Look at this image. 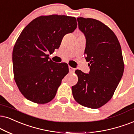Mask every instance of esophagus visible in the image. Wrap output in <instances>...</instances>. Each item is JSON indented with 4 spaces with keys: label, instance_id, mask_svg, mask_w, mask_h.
I'll use <instances>...</instances> for the list:
<instances>
[{
    "label": "esophagus",
    "instance_id": "esophagus-1",
    "mask_svg": "<svg viewBox=\"0 0 134 134\" xmlns=\"http://www.w3.org/2000/svg\"><path fill=\"white\" fill-rule=\"evenodd\" d=\"M69 72L71 73H74L75 72V69L73 68L72 67H70V66H69Z\"/></svg>",
    "mask_w": 134,
    "mask_h": 134
}]
</instances>
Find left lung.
I'll use <instances>...</instances> for the list:
<instances>
[{"label": "left lung", "instance_id": "left-lung-1", "mask_svg": "<svg viewBox=\"0 0 134 134\" xmlns=\"http://www.w3.org/2000/svg\"><path fill=\"white\" fill-rule=\"evenodd\" d=\"M77 21L86 38L84 54L90 70H75L78 82L72 87L73 96L80 104L97 109L111 99L122 77L121 45L114 32L99 20L79 17Z\"/></svg>", "mask_w": 134, "mask_h": 134}]
</instances>
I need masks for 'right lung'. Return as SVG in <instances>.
I'll return each mask as SVG.
<instances>
[{"mask_svg":"<svg viewBox=\"0 0 134 134\" xmlns=\"http://www.w3.org/2000/svg\"><path fill=\"white\" fill-rule=\"evenodd\" d=\"M77 26L75 17L52 15L35 18L21 31L13 47V69L16 85L27 99L45 104L55 97L69 67L54 62L47 53L58 49Z\"/></svg>","mask_w":134,"mask_h":134,"instance_id":"obj_1","label":"right lung"}]
</instances>
